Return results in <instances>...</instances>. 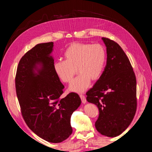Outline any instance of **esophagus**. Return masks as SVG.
<instances>
[{"label":"esophagus","instance_id":"34e87169","mask_svg":"<svg viewBox=\"0 0 152 152\" xmlns=\"http://www.w3.org/2000/svg\"><path fill=\"white\" fill-rule=\"evenodd\" d=\"M80 97L81 98L82 103H84V104L86 103L87 100H86V96L82 94H80Z\"/></svg>","mask_w":152,"mask_h":152}]
</instances>
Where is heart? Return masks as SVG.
<instances>
[{
	"mask_svg": "<svg viewBox=\"0 0 152 152\" xmlns=\"http://www.w3.org/2000/svg\"><path fill=\"white\" fill-rule=\"evenodd\" d=\"M66 60L54 63L58 77L65 82H70L77 73L80 72L70 86V89L82 92L89 87L91 79L98 80L102 75L106 61V51L100 44H73L64 53Z\"/></svg>",
	"mask_w": 152,
	"mask_h": 152,
	"instance_id": "1",
	"label": "heart"
}]
</instances>
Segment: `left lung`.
<instances>
[{
  "mask_svg": "<svg viewBox=\"0 0 152 152\" xmlns=\"http://www.w3.org/2000/svg\"><path fill=\"white\" fill-rule=\"evenodd\" d=\"M102 40L107 47V65L99 79L86 93V99L99 109L96 129L102 135L113 137L122 134L135 115L136 79L129 59L120 45L108 38Z\"/></svg>",
  "mask_w": 152,
  "mask_h": 152,
  "instance_id": "8db88e82",
  "label": "left lung"
}]
</instances>
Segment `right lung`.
Segmentation results:
<instances>
[{
  "instance_id": "right-lung-1",
  "label": "right lung",
  "mask_w": 152,
  "mask_h": 152,
  "mask_svg": "<svg viewBox=\"0 0 152 152\" xmlns=\"http://www.w3.org/2000/svg\"><path fill=\"white\" fill-rule=\"evenodd\" d=\"M53 42L39 44L18 64L15 78L22 116L30 129L50 142H60L72 133L70 118L81 104L80 96L61 98L64 86L54 70Z\"/></svg>"
}]
</instances>
